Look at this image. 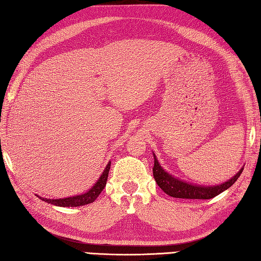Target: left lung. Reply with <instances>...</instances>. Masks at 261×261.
<instances>
[{"instance_id":"8db88e82","label":"left lung","mask_w":261,"mask_h":261,"mask_svg":"<svg viewBox=\"0 0 261 261\" xmlns=\"http://www.w3.org/2000/svg\"><path fill=\"white\" fill-rule=\"evenodd\" d=\"M154 158V166H153V177L160 189L173 198H179V199H211L214 196L218 195L222 192L229 189L235 181L238 180L240 175L242 174L243 167L241 168L237 174H235L232 178L224 181L222 184L218 185H198L193 183H189V181L183 180L175 177L168 171H166L162 168L159 164L158 159L153 152Z\"/></svg>"}]
</instances>
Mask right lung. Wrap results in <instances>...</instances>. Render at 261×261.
<instances>
[{
    "mask_svg": "<svg viewBox=\"0 0 261 261\" xmlns=\"http://www.w3.org/2000/svg\"><path fill=\"white\" fill-rule=\"evenodd\" d=\"M110 166H111V162L109 161L108 162V165L106 166L105 170L102 171L100 178L97 179L96 183L93 185L92 188L86 192V193L73 195V196H69V198H63V199H46V198H42V196L39 195L37 196L41 200L45 201V202L58 205V207H81V205H85V204L94 202L95 199L100 195L102 190L105 189V186L107 184Z\"/></svg>",
    "mask_w": 261,
    "mask_h": 261,
    "instance_id": "right-lung-1",
    "label": "right lung"
}]
</instances>
